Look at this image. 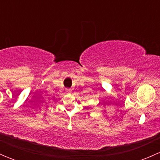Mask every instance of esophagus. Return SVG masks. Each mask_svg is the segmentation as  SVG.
<instances>
[{
    "instance_id": "1",
    "label": "esophagus",
    "mask_w": 160,
    "mask_h": 160,
    "mask_svg": "<svg viewBox=\"0 0 160 160\" xmlns=\"http://www.w3.org/2000/svg\"><path fill=\"white\" fill-rule=\"evenodd\" d=\"M66 92H67V93H71V92H72V90H71V89H66Z\"/></svg>"
}]
</instances>
